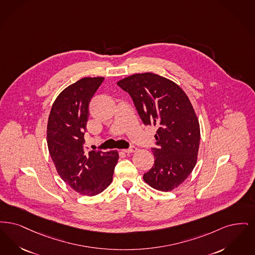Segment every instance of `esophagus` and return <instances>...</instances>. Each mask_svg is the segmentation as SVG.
Here are the masks:
<instances>
[{
	"instance_id": "1",
	"label": "esophagus",
	"mask_w": 255,
	"mask_h": 255,
	"mask_svg": "<svg viewBox=\"0 0 255 255\" xmlns=\"http://www.w3.org/2000/svg\"><path fill=\"white\" fill-rule=\"evenodd\" d=\"M136 150H137V148H136V146H134V145H131L129 148L123 149V151L126 152V153H131V152H135Z\"/></svg>"
}]
</instances>
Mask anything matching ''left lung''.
<instances>
[{
  "label": "left lung",
  "instance_id": "8db88e82",
  "mask_svg": "<svg viewBox=\"0 0 255 255\" xmlns=\"http://www.w3.org/2000/svg\"><path fill=\"white\" fill-rule=\"evenodd\" d=\"M117 85L129 94L144 125L158 128L151 147L154 165L144 182L162 191L177 188L195 166L199 148V122L188 96L172 81L149 72Z\"/></svg>",
  "mask_w": 255,
  "mask_h": 255
}]
</instances>
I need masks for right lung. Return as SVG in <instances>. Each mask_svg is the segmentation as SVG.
Wrapping results in <instances>:
<instances>
[{
	"label": "right lung",
	"mask_w": 255,
	"mask_h": 255,
	"mask_svg": "<svg viewBox=\"0 0 255 255\" xmlns=\"http://www.w3.org/2000/svg\"><path fill=\"white\" fill-rule=\"evenodd\" d=\"M104 78H83L64 89L55 100L47 123V146L61 178L74 190L93 196L108 188L118 152L89 150L85 134L89 103Z\"/></svg>",
	"instance_id": "right-lung-1"
}]
</instances>
